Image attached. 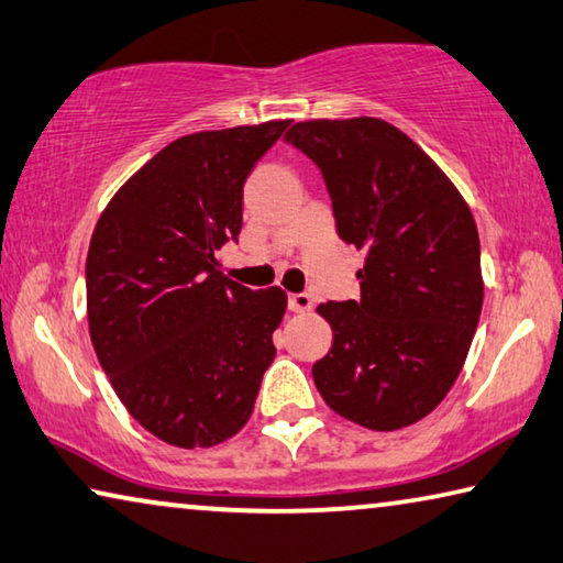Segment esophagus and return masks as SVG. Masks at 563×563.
Segmentation results:
<instances>
[{"label":"esophagus","mask_w":563,"mask_h":563,"mask_svg":"<svg viewBox=\"0 0 563 563\" xmlns=\"http://www.w3.org/2000/svg\"><path fill=\"white\" fill-rule=\"evenodd\" d=\"M310 308H313V298L308 292H292V296H288V310H292V313H308Z\"/></svg>","instance_id":"34e87169"}]
</instances>
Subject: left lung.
<instances>
[{"label": "left lung", "mask_w": 563, "mask_h": 563, "mask_svg": "<svg viewBox=\"0 0 563 563\" xmlns=\"http://www.w3.org/2000/svg\"><path fill=\"white\" fill-rule=\"evenodd\" d=\"M285 140L323 175L338 235L365 250L361 300L318 308L333 328L313 365L318 394L371 431L421 421L456 383L484 306L474 216L441 167L378 118L296 122Z\"/></svg>", "instance_id": "1"}]
</instances>
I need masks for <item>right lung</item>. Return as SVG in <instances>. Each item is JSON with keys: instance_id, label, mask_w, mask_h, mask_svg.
I'll return each instance as SVG.
<instances>
[{"instance_id": "add662e5", "label": "right lung", "mask_w": 563, "mask_h": 563, "mask_svg": "<svg viewBox=\"0 0 563 563\" xmlns=\"http://www.w3.org/2000/svg\"><path fill=\"white\" fill-rule=\"evenodd\" d=\"M290 120L195 132L124 183L87 253L89 335L114 394L159 441L208 449L253 413L288 298L220 273L243 185Z\"/></svg>"}]
</instances>
